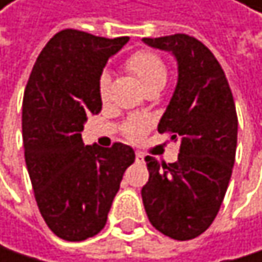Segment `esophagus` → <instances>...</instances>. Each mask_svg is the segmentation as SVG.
I'll return each instance as SVG.
<instances>
[{"label": "esophagus", "instance_id": "esophagus-1", "mask_svg": "<svg viewBox=\"0 0 262 262\" xmlns=\"http://www.w3.org/2000/svg\"><path fill=\"white\" fill-rule=\"evenodd\" d=\"M137 162L138 163H143L144 162V154L143 152H137Z\"/></svg>", "mask_w": 262, "mask_h": 262}]
</instances>
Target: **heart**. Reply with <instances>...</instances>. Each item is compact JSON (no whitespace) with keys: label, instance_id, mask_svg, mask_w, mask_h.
<instances>
[{"label":"heart","instance_id":"obj_1","mask_svg":"<svg viewBox=\"0 0 262 262\" xmlns=\"http://www.w3.org/2000/svg\"><path fill=\"white\" fill-rule=\"evenodd\" d=\"M125 69L128 72H132L144 86V89L154 86V84H165L168 78V69L165 61L160 55L150 50H138V52L132 53L125 59ZM110 84H112V78L106 72H103L99 77L97 81V91L102 100L108 97ZM147 127V121L143 118H134L125 124V134L130 138L140 137Z\"/></svg>","mask_w":262,"mask_h":262}]
</instances>
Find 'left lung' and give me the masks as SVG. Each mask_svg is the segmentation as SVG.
Listing matches in <instances>:
<instances>
[{"instance_id":"8db88e82","label":"left lung","mask_w":262,"mask_h":262,"mask_svg":"<svg viewBox=\"0 0 262 262\" xmlns=\"http://www.w3.org/2000/svg\"><path fill=\"white\" fill-rule=\"evenodd\" d=\"M143 40L178 61V84L159 134L181 143L174 163L146 157L143 204L162 234L190 241L212 225L223 203L236 160V105L220 62L203 42L187 34Z\"/></svg>"}]
</instances>
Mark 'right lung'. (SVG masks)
<instances>
[{"mask_svg": "<svg viewBox=\"0 0 262 262\" xmlns=\"http://www.w3.org/2000/svg\"><path fill=\"white\" fill-rule=\"evenodd\" d=\"M128 37L106 39L62 29L40 52L23 96L25 162L47 226L69 242L103 229L134 149L84 146L86 115H97V81L110 56Z\"/></svg>", "mask_w": 262, "mask_h": 262, "instance_id": "add662e5", "label": "right lung"}]
</instances>
